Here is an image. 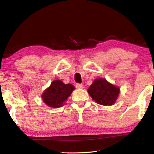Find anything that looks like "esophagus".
Segmentation results:
<instances>
[{
	"label": "esophagus",
	"instance_id": "34e87169",
	"mask_svg": "<svg viewBox=\"0 0 154 154\" xmlns=\"http://www.w3.org/2000/svg\"><path fill=\"white\" fill-rule=\"evenodd\" d=\"M76 88L77 89H83V84H81V83H77L76 85H75Z\"/></svg>",
	"mask_w": 154,
	"mask_h": 154
}]
</instances>
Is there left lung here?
<instances>
[{
    "mask_svg": "<svg viewBox=\"0 0 154 154\" xmlns=\"http://www.w3.org/2000/svg\"><path fill=\"white\" fill-rule=\"evenodd\" d=\"M88 93L97 103L111 106L115 103L120 89L108 82L105 79H97L89 87Z\"/></svg>",
    "mask_w": 154,
    "mask_h": 154,
    "instance_id": "1",
    "label": "left lung"
}]
</instances>
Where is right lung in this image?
Segmentation results:
<instances>
[{"label":"right lung","mask_w":154,"mask_h":154,"mask_svg":"<svg viewBox=\"0 0 154 154\" xmlns=\"http://www.w3.org/2000/svg\"><path fill=\"white\" fill-rule=\"evenodd\" d=\"M75 89L71 84H64L60 80L52 81L50 87L45 90L42 95L45 104L49 107L60 108L63 105Z\"/></svg>","instance_id":"obj_1"}]
</instances>
